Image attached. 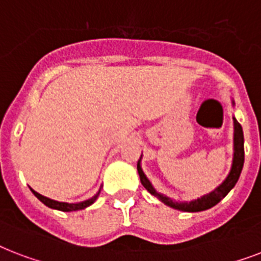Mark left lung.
I'll return each instance as SVG.
<instances>
[{
	"label": "left lung",
	"mask_w": 261,
	"mask_h": 261,
	"mask_svg": "<svg viewBox=\"0 0 261 261\" xmlns=\"http://www.w3.org/2000/svg\"><path fill=\"white\" fill-rule=\"evenodd\" d=\"M231 103L234 106V100L231 99ZM233 124H234V136H233V163H231V169H230L229 174L223 179V182L219 184L213 192H210L207 195H203L191 201H177L173 200L169 196L159 193L153 185L151 184L147 175L144 174V171L141 169V155L139 162H137V173L140 175V181L143 184V187L155 196L156 199H159L163 204H166L169 207L178 210V211H184V213H200V211H205L208 208L217 205L227 193H229L237 184L240 175H241L242 167H244V132H242V126L240 125L236 117H233Z\"/></svg>",
	"instance_id": "8db88e82"
}]
</instances>
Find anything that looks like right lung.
<instances>
[{"instance_id": "right-lung-1", "label": "right lung", "mask_w": 261, "mask_h": 261, "mask_svg": "<svg viewBox=\"0 0 261 261\" xmlns=\"http://www.w3.org/2000/svg\"><path fill=\"white\" fill-rule=\"evenodd\" d=\"M31 192L38 197V199L47 205L48 208H53V210H58V211H64V213H70V211H79V210H84V208L90 207L91 204L95 203V200L98 199L99 193H100V189L98 191L96 195H94L91 199H87L84 201H79V203H65V201H57V200L48 199L46 196L40 195L38 192H35L34 189H31Z\"/></svg>"}]
</instances>
